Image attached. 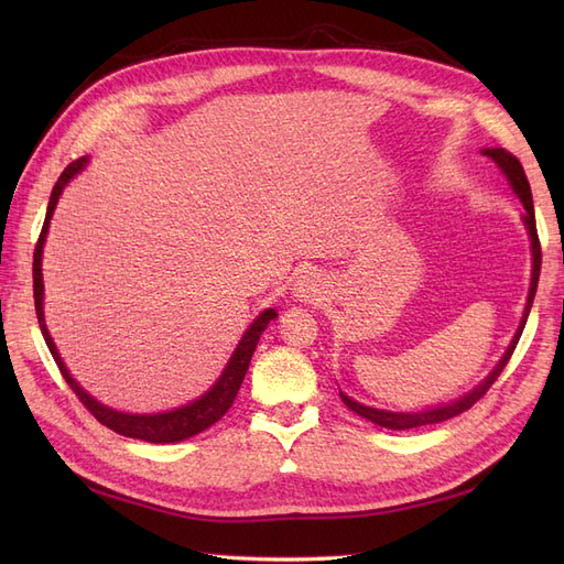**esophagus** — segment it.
Segmentation results:
<instances>
[{"mask_svg": "<svg viewBox=\"0 0 564 564\" xmlns=\"http://www.w3.org/2000/svg\"><path fill=\"white\" fill-rule=\"evenodd\" d=\"M322 294H324V284H322V278L315 275V272H303L294 284L296 301L313 303V301H319Z\"/></svg>", "mask_w": 564, "mask_h": 564, "instance_id": "1", "label": "esophagus"}]
</instances>
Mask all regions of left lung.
Here are the masks:
<instances>
[{
  "instance_id": "obj_1",
  "label": "left lung",
  "mask_w": 564,
  "mask_h": 564,
  "mask_svg": "<svg viewBox=\"0 0 564 564\" xmlns=\"http://www.w3.org/2000/svg\"><path fill=\"white\" fill-rule=\"evenodd\" d=\"M482 155L494 160V164H497L503 176L508 178L510 187H513V193L520 197L522 207H524V216H522V224L529 232V240H532V284H529V294H527V305H524V313H522V319H520V327L513 336V340H510V346L506 348L503 357L499 360V365L494 367L489 371V377L477 383L470 392H466V395H460L458 400L449 402V404H440V406H431V409H423V412H388V409H377V406H367V404H360L357 400L348 398L346 392H340V400H344V404L350 409V412H355L357 416H362L371 423L381 425V429H390V431H409V429H419V425H431V423H442L447 419H454L458 414H464L466 409H470L477 400H480L485 392L491 388V383L499 379V373L503 371V367L508 365L510 355H513L518 340L522 336V329L527 324V317H529V311H532V303H534V294H536V284H539V272H541V245H539V235H536V218H534V202H532V187H529V181L524 176V169L520 164V160L516 155H510V152H506L503 148H485Z\"/></svg>"
}]
</instances>
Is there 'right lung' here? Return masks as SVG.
Instances as JSON below:
<instances>
[{
	"instance_id": "add662e5",
	"label": "right lung",
	"mask_w": 564,
	"mask_h": 564,
	"mask_svg": "<svg viewBox=\"0 0 564 564\" xmlns=\"http://www.w3.org/2000/svg\"><path fill=\"white\" fill-rule=\"evenodd\" d=\"M84 164H87V158L67 164L65 172L56 181L54 191H51V197H48L46 218H44V226H42V232H40L37 247H35V261H32V286H35V311H37L42 336L46 340L48 352L54 355V360H56V365L63 373V379L67 381V386L73 388V392L79 398V402L96 416L98 423L108 425L110 431L124 435V437L155 442V445H169V442L187 440V437H193L202 431H207L209 425H214L218 419H224V414L228 412L230 404L237 398V390H240V386L245 381V373L249 369V362H251V355H253L256 346H259L261 334L265 332L270 319L278 317V313L268 308L249 324V329L240 338V344H237L235 352L230 355V360H228L226 369L220 371V377L216 379V383L207 392H204L202 398H197L191 404H183L178 409H172V412H160V414H127V412H117V409H112L108 404H100L96 398H91L89 392L84 390L70 377V371H67L65 362L61 360V355L56 350L54 338H51V334L46 329V322H44V280H42V251H44L51 216H54V209H56L61 193L65 191V185L82 172Z\"/></svg>"
}]
</instances>
